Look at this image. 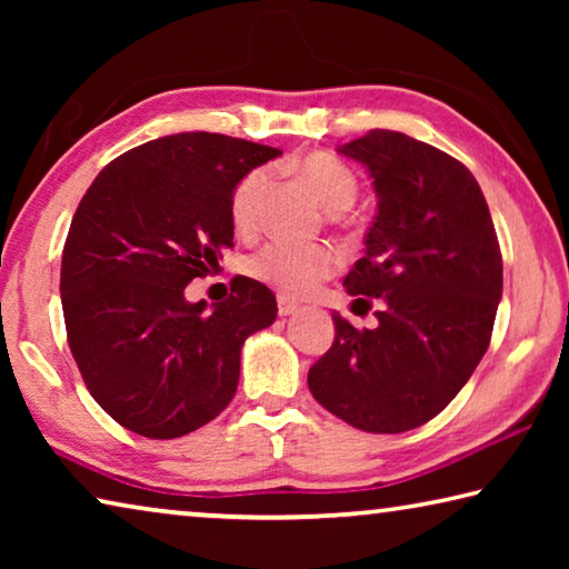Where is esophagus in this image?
I'll list each match as a JSON object with an SVG mask.
<instances>
[{
  "label": "esophagus",
  "instance_id": "obj_1",
  "mask_svg": "<svg viewBox=\"0 0 569 569\" xmlns=\"http://www.w3.org/2000/svg\"><path fill=\"white\" fill-rule=\"evenodd\" d=\"M298 308H301V306L291 301V298H286V296L278 298V313H281V316H293Z\"/></svg>",
  "mask_w": 569,
  "mask_h": 569
}]
</instances>
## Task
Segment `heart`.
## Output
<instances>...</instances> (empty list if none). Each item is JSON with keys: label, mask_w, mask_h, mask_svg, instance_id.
<instances>
[{"label": "heart", "mask_w": 569, "mask_h": 569, "mask_svg": "<svg viewBox=\"0 0 569 569\" xmlns=\"http://www.w3.org/2000/svg\"><path fill=\"white\" fill-rule=\"evenodd\" d=\"M296 176L316 192V198L331 210L349 208L359 192L353 172L329 152H308L293 162ZM271 186V170L253 168L246 172L230 198V213L240 230H250L261 220L263 198ZM339 266V256L329 246H301L293 240H271L250 256L248 273L283 296H306L319 288Z\"/></svg>", "instance_id": "b5f03b06"}]
</instances>
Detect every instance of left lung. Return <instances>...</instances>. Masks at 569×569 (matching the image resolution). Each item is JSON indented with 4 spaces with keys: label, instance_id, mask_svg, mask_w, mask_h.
Instances as JSON below:
<instances>
[{
    "label": "left lung",
    "instance_id": "8db88e82",
    "mask_svg": "<svg viewBox=\"0 0 569 569\" xmlns=\"http://www.w3.org/2000/svg\"><path fill=\"white\" fill-rule=\"evenodd\" d=\"M339 152L369 170L379 198L366 253L343 278L359 306L379 298V323L359 331L333 313V343L308 389L356 429L401 435L435 419L485 356L502 253L479 182L447 152L393 130Z\"/></svg>",
    "mask_w": 569,
    "mask_h": 569
}]
</instances>
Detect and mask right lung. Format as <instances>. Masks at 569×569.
Segmentation results:
<instances>
[{"label": "right lung", "instance_id": "add662e5", "mask_svg": "<svg viewBox=\"0 0 569 569\" xmlns=\"http://www.w3.org/2000/svg\"><path fill=\"white\" fill-rule=\"evenodd\" d=\"M278 148L178 132L114 158L77 206L62 250L67 343L92 399L148 439L213 421L238 389L240 349L276 321L253 278L208 311L186 286L233 248L230 198Z\"/></svg>", "mask_w": 569, "mask_h": 569}]
</instances>
